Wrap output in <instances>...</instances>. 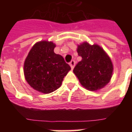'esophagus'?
Returning a JSON list of instances; mask_svg holds the SVG:
<instances>
[{"mask_svg":"<svg viewBox=\"0 0 132 132\" xmlns=\"http://www.w3.org/2000/svg\"><path fill=\"white\" fill-rule=\"evenodd\" d=\"M75 65V62L74 60H72V61L70 62V66L72 69H73V68H74Z\"/></svg>","mask_w":132,"mask_h":132,"instance_id":"1","label":"esophagus"}]
</instances>
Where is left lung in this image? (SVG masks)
I'll list each match as a JSON object with an SVG mask.
<instances>
[{
	"instance_id": "1",
	"label": "left lung",
	"mask_w": 132,
	"mask_h": 132,
	"mask_svg": "<svg viewBox=\"0 0 132 132\" xmlns=\"http://www.w3.org/2000/svg\"><path fill=\"white\" fill-rule=\"evenodd\" d=\"M77 53L82 60L73 69L81 84L90 90H99L108 84L112 75L110 58L99 46L84 42L78 46Z\"/></svg>"
}]
</instances>
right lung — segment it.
Returning a JSON list of instances; mask_svg holds the SVG:
<instances>
[{
  "mask_svg": "<svg viewBox=\"0 0 132 132\" xmlns=\"http://www.w3.org/2000/svg\"><path fill=\"white\" fill-rule=\"evenodd\" d=\"M55 45L42 41L32 47L24 64V73L28 84L39 92L51 93L60 88L70 66L60 55L54 53Z\"/></svg>",
  "mask_w": 132,
  "mask_h": 132,
  "instance_id": "obj_1",
  "label": "right lung"
}]
</instances>
